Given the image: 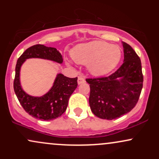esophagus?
Returning <instances> with one entry per match:
<instances>
[{
  "instance_id": "obj_1",
  "label": "esophagus",
  "mask_w": 159,
  "mask_h": 159,
  "mask_svg": "<svg viewBox=\"0 0 159 159\" xmlns=\"http://www.w3.org/2000/svg\"><path fill=\"white\" fill-rule=\"evenodd\" d=\"M85 81V80H84V77L83 76H78V84H81V83H83V82H84Z\"/></svg>"
}]
</instances>
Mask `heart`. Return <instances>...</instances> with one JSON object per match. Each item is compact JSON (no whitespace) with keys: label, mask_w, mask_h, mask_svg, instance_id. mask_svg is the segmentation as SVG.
I'll list each match as a JSON object with an SVG mask.
<instances>
[{"label":"heart","mask_w":159,"mask_h":159,"mask_svg":"<svg viewBox=\"0 0 159 159\" xmlns=\"http://www.w3.org/2000/svg\"><path fill=\"white\" fill-rule=\"evenodd\" d=\"M76 63L88 64L90 72L95 75H103L113 70L122 57L121 48L104 41H93L78 45L72 52Z\"/></svg>","instance_id":"obj_1"}]
</instances>
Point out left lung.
Listing matches in <instances>:
<instances>
[{"label": "left lung", "instance_id": "1", "mask_svg": "<svg viewBox=\"0 0 159 159\" xmlns=\"http://www.w3.org/2000/svg\"><path fill=\"white\" fill-rule=\"evenodd\" d=\"M123 45L124 62L116 72L108 76L86 78L90 87L91 111L101 119H116L132 111L143 87L140 57L129 44ZM117 78L121 79L120 82L116 81Z\"/></svg>", "mask_w": 159, "mask_h": 159}]
</instances>
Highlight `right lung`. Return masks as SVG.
Wrapping results in <instances>:
<instances>
[{
  "label": "right lung",
  "instance_id": "1",
  "mask_svg": "<svg viewBox=\"0 0 159 159\" xmlns=\"http://www.w3.org/2000/svg\"><path fill=\"white\" fill-rule=\"evenodd\" d=\"M43 58L61 63L63 57L56 48L43 45L30 47L19 57L16 66L13 87L20 104L27 114L36 119L52 120L61 116L66 110L69 98L78 86V78H68L57 75L52 88L42 97H33L24 92L19 81L21 66L26 59Z\"/></svg>",
  "mask_w": 159,
  "mask_h": 159
}]
</instances>
